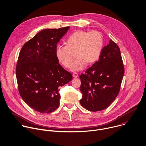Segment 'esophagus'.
Wrapping results in <instances>:
<instances>
[{"label":"esophagus","mask_w":146,"mask_h":146,"mask_svg":"<svg viewBox=\"0 0 146 146\" xmlns=\"http://www.w3.org/2000/svg\"><path fill=\"white\" fill-rule=\"evenodd\" d=\"M72 76L74 78H77L78 76V74L76 73V72H74L73 74H72Z\"/></svg>","instance_id":"esophagus-1"}]
</instances>
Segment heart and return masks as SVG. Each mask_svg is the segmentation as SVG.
I'll return each instance as SVG.
<instances>
[{
    "label": "heart",
    "instance_id": "b5f03b06",
    "mask_svg": "<svg viewBox=\"0 0 146 146\" xmlns=\"http://www.w3.org/2000/svg\"><path fill=\"white\" fill-rule=\"evenodd\" d=\"M66 46H58L55 56L58 61L66 68L71 70H82L87 63L96 62L101 55L104 39L102 34L97 31H76L66 40ZM76 54L78 58L72 64ZM72 65H71V64Z\"/></svg>",
    "mask_w": 146,
    "mask_h": 146
}]
</instances>
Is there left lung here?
<instances>
[{"label":"left lung","mask_w":146,"mask_h":146,"mask_svg":"<svg viewBox=\"0 0 146 146\" xmlns=\"http://www.w3.org/2000/svg\"><path fill=\"white\" fill-rule=\"evenodd\" d=\"M124 69L118 46L111 39L98 61L79 76L81 106L90 111L107 108L117 96Z\"/></svg>","instance_id":"obj_1"}]
</instances>
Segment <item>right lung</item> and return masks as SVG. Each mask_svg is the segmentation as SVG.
<instances>
[{
  "mask_svg": "<svg viewBox=\"0 0 146 146\" xmlns=\"http://www.w3.org/2000/svg\"><path fill=\"white\" fill-rule=\"evenodd\" d=\"M69 29L42 30L20 51L16 67L19 92L29 106L40 113H49L58 108L59 88L72 80L71 74L55 56L57 44Z\"/></svg>",
  "mask_w": 146,
  "mask_h": 146,
  "instance_id": "1",
  "label": "right lung"
}]
</instances>
